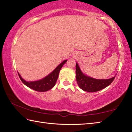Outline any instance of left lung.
<instances>
[{
	"instance_id": "obj_1",
	"label": "left lung",
	"mask_w": 132,
	"mask_h": 132,
	"mask_svg": "<svg viewBox=\"0 0 132 132\" xmlns=\"http://www.w3.org/2000/svg\"><path fill=\"white\" fill-rule=\"evenodd\" d=\"M115 76L108 79H97L84 74L76 63V79L77 83L82 90L88 92H95L109 86L114 80Z\"/></svg>"
}]
</instances>
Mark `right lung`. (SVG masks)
<instances>
[{
  "instance_id": "1",
  "label": "right lung",
  "mask_w": 132,
  "mask_h": 132,
  "mask_svg": "<svg viewBox=\"0 0 132 132\" xmlns=\"http://www.w3.org/2000/svg\"><path fill=\"white\" fill-rule=\"evenodd\" d=\"M67 60H64L50 74L46 76L43 79L37 81H28L24 80L18 72V76L23 83L27 87L38 92H46L53 88L56 84L60 70L63 65L67 62Z\"/></svg>"
}]
</instances>
